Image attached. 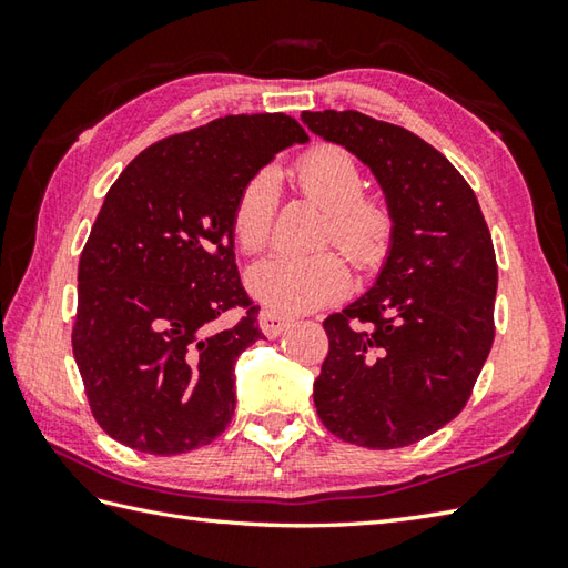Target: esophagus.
Instances as JSON below:
<instances>
[{
  "mask_svg": "<svg viewBox=\"0 0 568 568\" xmlns=\"http://www.w3.org/2000/svg\"><path fill=\"white\" fill-rule=\"evenodd\" d=\"M293 324V317H287V315H283V312H277V310H261L258 312V327H261V332L268 336V339H275V336H281L287 327H291Z\"/></svg>",
  "mask_w": 568,
  "mask_h": 568,
  "instance_id": "34e87169",
  "label": "esophagus"
}]
</instances>
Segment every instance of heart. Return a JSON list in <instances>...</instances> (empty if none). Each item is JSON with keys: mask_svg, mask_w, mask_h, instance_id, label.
I'll list each match as a JSON object with an SVG mask.
<instances>
[{"mask_svg": "<svg viewBox=\"0 0 568 568\" xmlns=\"http://www.w3.org/2000/svg\"><path fill=\"white\" fill-rule=\"evenodd\" d=\"M293 175L310 200L327 207L320 244L339 246L361 273L381 268L395 239L390 202L364 192L366 178L356 155L339 143H315L295 159ZM281 183L271 168L253 173L234 200L232 236L244 253H261L273 239ZM248 291L277 312H307L342 300L352 287L339 251L307 256L275 253L248 271Z\"/></svg>", "mask_w": 568, "mask_h": 568, "instance_id": "obj_1", "label": "heart"}]
</instances>
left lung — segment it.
Here are the masks:
<instances>
[{"mask_svg": "<svg viewBox=\"0 0 568 568\" xmlns=\"http://www.w3.org/2000/svg\"><path fill=\"white\" fill-rule=\"evenodd\" d=\"M303 122L356 153L395 212L376 285L324 320L317 415L342 442L400 449L474 393L496 336V248L464 175L413 131L354 110L303 112Z\"/></svg>", "mask_w": 568, "mask_h": 568, "instance_id": "8db88e82", "label": "left lung"}]
</instances>
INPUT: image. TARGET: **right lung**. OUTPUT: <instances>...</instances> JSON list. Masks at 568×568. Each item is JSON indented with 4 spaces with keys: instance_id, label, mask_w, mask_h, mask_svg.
Returning a JSON list of instances; mask_svg holds the SVG:
<instances>
[{
    "instance_id": "1",
    "label": "right lung",
    "mask_w": 568,
    "mask_h": 568,
    "mask_svg": "<svg viewBox=\"0 0 568 568\" xmlns=\"http://www.w3.org/2000/svg\"><path fill=\"white\" fill-rule=\"evenodd\" d=\"M307 134L293 116L229 114L151 143L114 180L78 265L72 354L98 425L155 456L220 437L258 307L234 261L241 185ZM241 308L232 328L213 322Z\"/></svg>"
}]
</instances>
